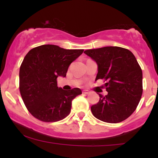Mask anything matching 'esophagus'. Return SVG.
<instances>
[{
    "instance_id": "esophagus-1",
    "label": "esophagus",
    "mask_w": 158,
    "mask_h": 158,
    "mask_svg": "<svg viewBox=\"0 0 158 158\" xmlns=\"http://www.w3.org/2000/svg\"><path fill=\"white\" fill-rule=\"evenodd\" d=\"M89 93H90L89 90H83V91H82V94H88Z\"/></svg>"
}]
</instances>
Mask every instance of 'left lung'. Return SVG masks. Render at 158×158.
Instances as JSON below:
<instances>
[{
    "mask_svg": "<svg viewBox=\"0 0 158 158\" xmlns=\"http://www.w3.org/2000/svg\"><path fill=\"white\" fill-rule=\"evenodd\" d=\"M84 53L97 63L96 81L104 79L108 94H99V101L91 106L99 120L117 123L135 111L143 94V73L134 54L119 47H104L85 50Z\"/></svg>",
    "mask_w": 158,
    "mask_h": 158,
    "instance_id": "1",
    "label": "left lung"
}]
</instances>
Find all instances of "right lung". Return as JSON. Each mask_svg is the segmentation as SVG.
<instances>
[{"instance_id":"add662e5","label":"right lung","mask_w":158,"mask_h":158,"mask_svg":"<svg viewBox=\"0 0 158 158\" xmlns=\"http://www.w3.org/2000/svg\"><path fill=\"white\" fill-rule=\"evenodd\" d=\"M83 51L44 44L28 52L20 68L19 89L33 117L43 122H57L70 113L72 100L81 90H63L57 86L56 79L66 77L70 64Z\"/></svg>"}]
</instances>
